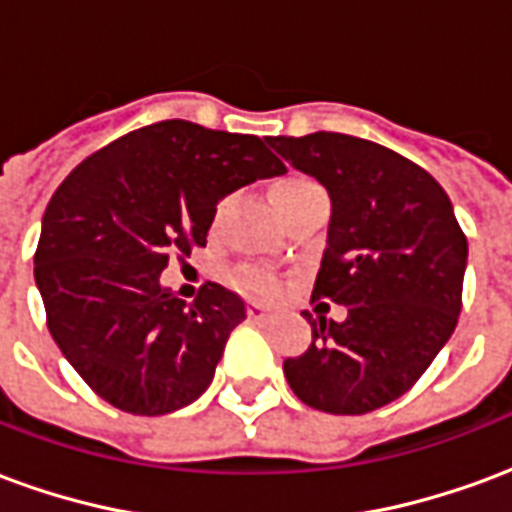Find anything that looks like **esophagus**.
I'll use <instances>...</instances> for the list:
<instances>
[{"label": "esophagus", "instance_id": "obj_1", "mask_svg": "<svg viewBox=\"0 0 512 512\" xmlns=\"http://www.w3.org/2000/svg\"><path fill=\"white\" fill-rule=\"evenodd\" d=\"M246 315H249V321H268V318H271V310H266L263 304H255V301H252V304L246 307Z\"/></svg>", "mask_w": 512, "mask_h": 512}]
</instances>
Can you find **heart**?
I'll use <instances>...</instances> for the list:
<instances>
[{
    "label": "heart",
    "mask_w": 512,
    "mask_h": 512,
    "mask_svg": "<svg viewBox=\"0 0 512 512\" xmlns=\"http://www.w3.org/2000/svg\"><path fill=\"white\" fill-rule=\"evenodd\" d=\"M318 189V183L307 175H285V178H279L274 186H271V200L277 205L279 213H285L293 205V202L299 200L301 194H307V191ZM235 285L246 293H257V296H274L277 293V282L266 274H260L255 268H244V271H238L235 274Z\"/></svg>",
    "instance_id": "b5f03b06"
}]
</instances>
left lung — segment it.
<instances>
[{"label": "left lung", "mask_w": 512, "mask_h": 512, "mask_svg": "<svg viewBox=\"0 0 512 512\" xmlns=\"http://www.w3.org/2000/svg\"><path fill=\"white\" fill-rule=\"evenodd\" d=\"M268 142L332 197L312 301L348 312L340 323L304 312L312 345L285 359V378L326 414L376 411L406 395L455 332L466 235L439 183L389 147L334 131Z\"/></svg>", "instance_id": "obj_1"}]
</instances>
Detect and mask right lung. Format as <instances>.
Returning <instances> with one entry per match:
<instances>
[{"instance_id":"right-lung-1","label":"right lung","mask_w":512,"mask_h":512,"mask_svg":"<svg viewBox=\"0 0 512 512\" xmlns=\"http://www.w3.org/2000/svg\"><path fill=\"white\" fill-rule=\"evenodd\" d=\"M282 172L260 136L161 120L62 180L43 213L35 282L54 343L95 395L158 417L208 389L244 301L205 282L186 304L158 277L169 257L205 246L216 202Z\"/></svg>"}]
</instances>
